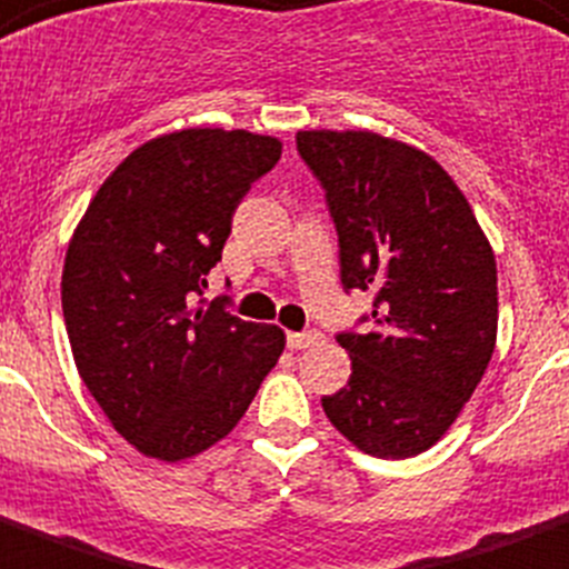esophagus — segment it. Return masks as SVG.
Masks as SVG:
<instances>
[{
    "label": "esophagus",
    "instance_id": "esophagus-1",
    "mask_svg": "<svg viewBox=\"0 0 569 569\" xmlns=\"http://www.w3.org/2000/svg\"><path fill=\"white\" fill-rule=\"evenodd\" d=\"M286 341H289V348L292 350H303V348H312V345H318V341H321V332H316V330L289 332V336H286Z\"/></svg>",
    "mask_w": 569,
    "mask_h": 569
}]
</instances>
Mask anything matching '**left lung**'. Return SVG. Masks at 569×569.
Here are the masks:
<instances>
[{
  "instance_id": "8db88e82",
  "label": "left lung",
  "mask_w": 569,
  "mask_h": 569,
  "mask_svg": "<svg viewBox=\"0 0 569 569\" xmlns=\"http://www.w3.org/2000/svg\"><path fill=\"white\" fill-rule=\"evenodd\" d=\"M327 192L341 286L373 295L371 330L339 332L350 380L330 423L377 459L441 441L497 345V262L468 198L427 154L371 131H298Z\"/></svg>"
}]
</instances>
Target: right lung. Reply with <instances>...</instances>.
I'll use <instances>...</instances> for the list:
<instances>
[{
    "mask_svg": "<svg viewBox=\"0 0 569 569\" xmlns=\"http://www.w3.org/2000/svg\"><path fill=\"white\" fill-rule=\"evenodd\" d=\"M280 151L242 128L154 137L110 172L69 239L60 303L78 373L149 459L221 441L283 353L280 327L196 303L239 201Z\"/></svg>",
    "mask_w": 569,
    "mask_h": 569,
    "instance_id": "1",
    "label": "right lung"
}]
</instances>
